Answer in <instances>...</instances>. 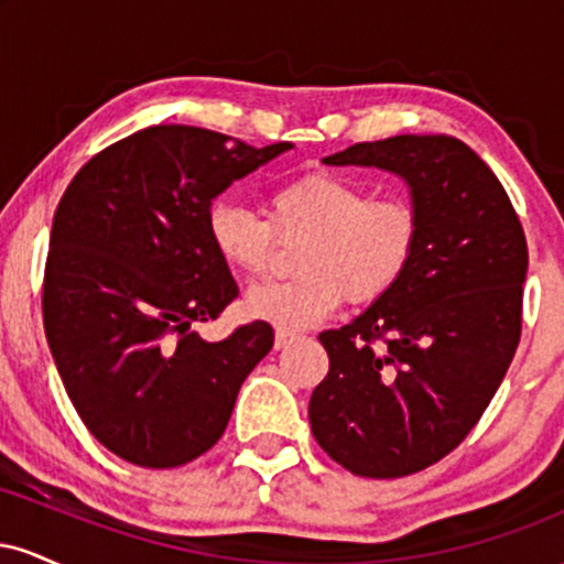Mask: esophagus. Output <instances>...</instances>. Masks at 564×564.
Here are the masks:
<instances>
[{"mask_svg": "<svg viewBox=\"0 0 564 564\" xmlns=\"http://www.w3.org/2000/svg\"><path fill=\"white\" fill-rule=\"evenodd\" d=\"M291 341H296V334H291V332H275V349L289 347Z\"/></svg>", "mask_w": 564, "mask_h": 564, "instance_id": "34e87169", "label": "esophagus"}]
</instances>
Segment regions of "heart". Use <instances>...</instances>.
I'll return each instance as SVG.
<instances>
[{"instance_id": "heart-1", "label": "heart", "mask_w": 564, "mask_h": 564, "mask_svg": "<svg viewBox=\"0 0 564 564\" xmlns=\"http://www.w3.org/2000/svg\"><path fill=\"white\" fill-rule=\"evenodd\" d=\"M209 241L228 268L264 273L278 238H304L294 281L251 289L249 318L278 332H302L334 313L341 296L373 302L384 296L411 262L419 219L403 198H368L360 185L332 172H307L270 193L268 219L236 200H217L206 219Z\"/></svg>"}]
</instances>
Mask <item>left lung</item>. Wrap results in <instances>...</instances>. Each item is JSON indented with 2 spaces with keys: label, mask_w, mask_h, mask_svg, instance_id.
<instances>
[{
  "label": "left lung",
  "mask_w": 564,
  "mask_h": 564,
  "mask_svg": "<svg viewBox=\"0 0 564 564\" xmlns=\"http://www.w3.org/2000/svg\"><path fill=\"white\" fill-rule=\"evenodd\" d=\"M323 164L398 174L419 236L400 281L318 336L328 373L310 426L352 475L405 477L448 456L503 381L520 341L525 232L496 174L451 134L358 142Z\"/></svg>",
  "instance_id": "left-lung-1"
}]
</instances>
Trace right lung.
<instances>
[{
    "label": "right lung",
    "mask_w": 564,
    "mask_h": 564,
    "mask_svg": "<svg viewBox=\"0 0 564 564\" xmlns=\"http://www.w3.org/2000/svg\"><path fill=\"white\" fill-rule=\"evenodd\" d=\"M291 148L159 124L97 153L63 193L44 268V334L82 422L124 462L170 469L209 451L273 347L262 321L223 341L191 328L238 296L206 230L212 204Z\"/></svg>",
    "instance_id": "add662e5"
}]
</instances>
